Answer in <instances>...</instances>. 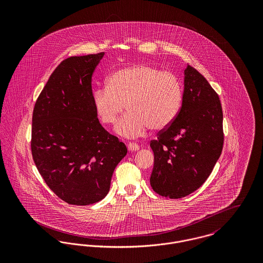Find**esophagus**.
Segmentation results:
<instances>
[{
  "mask_svg": "<svg viewBox=\"0 0 263 263\" xmlns=\"http://www.w3.org/2000/svg\"><path fill=\"white\" fill-rule=\"evenodd\" d=\"M127 149H128V151L134 152V151L140 150V146L136 143H128L127 144Z\"/></svg>",
  "mask_w": 263,
  "mask_h": 263,
  "instance_id": "esophagus-1",
  "label": "esophagus"
}]
</instances>
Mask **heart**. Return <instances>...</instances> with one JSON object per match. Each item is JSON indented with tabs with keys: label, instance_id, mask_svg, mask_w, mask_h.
I'll return each instance as SVG.
<instances>
[{
	"label": "heart",
	"instance_id": "obj_1",
	"mask_svg": "<svg viewBox=\"0 0 263 263\" xmlns=\"http://www.w3.org/2000/svg\"><path fill=\"white\" fill-rule=\"evenodd\" d=\"M183 98L179 78L147 64L121 68L108 77L106 87L93 93V104L100 120L116 125V133L126 138L145 135L149 128L167 127L179 112Z\"/></svg>",
	"mask_w": 263,
	"mask_h": 263
}]
</instances>
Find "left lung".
Listing matches in <instances>:
<instances>
[{
	"instance_id": "obj_1",
	"label": "left lung",
	"mask_w": 263,
	"mask_h": 263,
	"mask_svg": "<svg viewBox=\"0 0 263 263\" xmlns=\"http://www.w3.org/2000/svg\"><path fill=\"white\" fill-rule=\"evenodd\" d=\"M223 145V110L219 95L203 76L187 65L181 108L171 124L151 141L153 190L175 199L192 193L212 173Z\"/></svg>"
}]
</instances>
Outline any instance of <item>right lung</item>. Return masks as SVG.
Here are the masks:
<instances>
[{"label": "right lung", "mask_w": 263, "mask_h": 263, "mask_svg": "<svg viewBox=\"0 0 263 263\" xmlns=\"http://www.w3.org/2000/svg\"><path fill=\"white\" fill-rule=\"evenodd\" d=\"M104 52L71 57L52 72L32 114L31 153L41 177L69 204L95 203L108 193L127 149L99 122L92 75Z\"/></svg>", "instance_id": "obj_1"}]
</instances>
